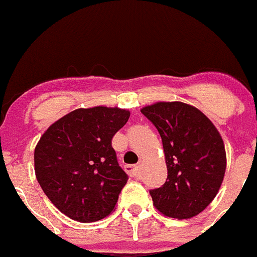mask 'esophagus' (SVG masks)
<instances>
[{
    "label": "esophagus",
    "mask_w": 257,
    "mask_h": 257,
    "mask_svg": "<svg viewBox=\"0 0 257 257\" xmlns=\"http://www.w3.org/2000/svg\"><path fill=\"white\" fill-rule=\"evenodd\" d=\"M126 172L131 177H138L139 176V166L138 164H131V166L125 167Z\"/></svg>",
    "instance_id": "obj_1"
}]
</instances>
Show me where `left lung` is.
<instances>
[{"label":"left lung","instance_id":"left-lung-1","mask_svg":"<svg viewBox=\"0 0 257 257\" xmlns=\"http://www.w3.org/2000/svg\"><path fill=\"white\" fill-rule=\"evenodd\" d=\"M141 111L158 129L168 171L166 183L149 191L154 207L172 218L195 217L212 202L225 177L220 132L200 109L182 101H157Z\"/></svg>","mask_w":257,"mask_h":257}]
</instances>
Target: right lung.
Segmentation results:
<instances>
[{"label": "right lung", "mask_w": 257, "mask_h": 257, "mask_svg": "<svg viewBox=\"0 0 257 257\" xmlns=\"http://www.w3.org/2000/svg\"><path fill=\"white\" fill-rule=\"evenodd\" d=\"M131 111L118 106L79 108L57 119L35 147V174L61 213L78 222H95L115 210L128 174L111 147Z\"/></svg>", "instance_id": "obj_1"}]
</instances>
